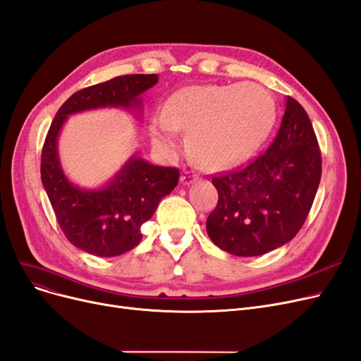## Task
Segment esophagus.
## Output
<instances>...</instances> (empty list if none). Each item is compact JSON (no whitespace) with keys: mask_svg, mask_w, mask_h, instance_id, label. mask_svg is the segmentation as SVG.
Wrapping results in <instances>:
<instances>
[{"mask_svg":"<svg viewBox=\"0 0 361 361\" xmlns=\"http://www.w3.org/2000/svg\"><path fill=\"white\" fill-rule=\"evenodd\" d=\"M180 180H182L183 185H190V183H192L194 180H197V176L194 175L192 171L186 170V171H183V175L180 176Z\"/></svg>","mask_w":361,"mask_h":361,"instance_id":"obj_1","label":"esophagus"}]
</instances>
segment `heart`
I'll use <instances>...</instances> for the list:
<instances>
[{
	"label": "heart",
	"instance_id": "obj_1",
	"mask_svg": "<svg viewBox=\"0 0 361 361\" xmlns=\"http://www.w3.org/2000/svg\"><path fill=\"white\" fill-rule=\"evenodd\" d=\"M276 119L273 97L257 83L192 86L170 97L152 121L154 143L171 151L179 130L188 133L197 166L219 170L238 166L266 140Z\"/></svg>",
	"mask_w": 361,
	"mask_h": 361
}]
</instances>
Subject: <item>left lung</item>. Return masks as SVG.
Here are the masks:
<instances>
[{
	"label": "left lung",
	"instance_id": "1",
	"mask_svg": "<svg viewBox=\"0 0 361 361\" xmlns=\"http://www.w3.org/2000/svg\"><path fill=\"white\" fill-rule=\"evenodd\" d=\"M321 151L306 110L287 97L275 140L250 164L212 178L218 204L206 230L222 251L257 257L300 231L321 180Z\"/></svg>",
	"mask_w": 361,
	"mask_h": 361
}]
</instances>
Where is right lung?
<instances>
[{"label":"right lung","instance_id":"obj_1","mask_svg":"<svg viewBox=\"0 0 361 361\" xmlns=\"http://www.w3.org/2000/svg\"><path fill=\"white\" fill-rule=\"evenodd\" d=\"M158 82L157 74H126L74 92L59 107L42 149V182L56 221L70 243L97 257H116L142 240V224L179 182V169L130 158L104 188L74 186L61 169L56 142L68 115L100 107L140 106L139 95Z\"/></svg>","mask_w":361,"mask_h":361}]
</instances>
